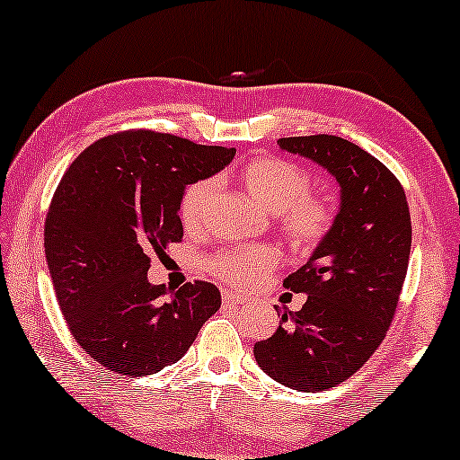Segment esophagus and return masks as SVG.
I'll list each match as a JSON object with an SVG mask.
<instances>
[{
	"label": "esophagus",
	"mask_w": 460,
	"mask_h": 460,
	"mask_svg": "<svg viewBox=\"0 0 460 460\" xmlns=\"http://www.w3.org/2000/svg\"><path fill=\"white\" fill-rule=\"evenodd\" d=\"M247 301V295L243 293H236V291H224L222 293V304L224 305H238V304H244Z\"/></svg>",
	"instance_id": "1"
}]
</instances>
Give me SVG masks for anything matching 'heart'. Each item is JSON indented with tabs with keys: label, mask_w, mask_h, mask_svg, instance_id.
<instances>
[{
	"label": "heart",
	"mask_w": 460,
	"mask_h": 460,
	"mask_svg": "<svg viewBox=\"0 0 460 460\" xmlns=\"http://www.w3.org/2000/svg\"><path fill=\"white\" fill-rule=\"evenodd\" d=\"M247 190L279 217L280 232L293 249L318 247L329 236L337 219L335 200L310 192L312 178L297 163L280 156H260L241 173ZM216 181L194 180L180 197V219L188 232L203 230L209 222ZM276 253L263 244H247L219 251L207 260V270L230 285H251L272 272Z\"/></svg>",
	"instance_id": "obj_1"
}]
</instances>
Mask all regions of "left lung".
Instances as JSON below:
<instances>
[{
	"label": "left lung",
	"mask_w": 460,
	"mask_h": 460,
	"mask_svg": "<svg viewBox=\"0 0 460 460\" xmlns=\"http://www.w3.org/2000/svg\"><path fill=\"white\" fill-rule=\"evenodd\" d=\"M279 146L329 169L341 209L310 261L282 282L307 295L304 307L282 314L276 305L280 326L253 354L282 385L326 392L362 368L387 335L411 257V211L400 180L343 137H280Z\"/></svg>",
	"instance_id": "8db88e82"
}]
</instances>
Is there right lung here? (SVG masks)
Here are the masks:
<instances>
[{
	"label": "right lung",
	"mask_w": 460,
	"mask_h": 460,
	"mask_svg": "<svg viewBox=\"0 0 460 460\" xmlns=\"http://www.w3.org/2000/svg\"><path fill=\"white\" fill-rule=\"evenodd\" d=\"M236 148L128 129L71 163L46 216L43 244L68 331L106 370L144 376L186 354L222 305L205 280L150 285V257L180 243V197L234 159Z\"/></svg>",
	"instance_id": "obj_1"
}]
</instances>
